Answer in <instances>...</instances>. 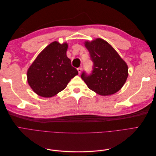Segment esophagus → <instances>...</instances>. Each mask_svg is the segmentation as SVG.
Instances as JSON below:
<instances>
[{"mask_svg":"<svg viewBox=\"0 0 156 156\" xmlns=\"http://www.w3.org/2000/svg\"><path fill=\"white\" fill-rule=\"evenodd\" d=\"M81 70H82L81 68H77V71H78V73H79V74L81 73Z\"/></svg>","mask_w":156,"mask_h":156,"instance_id":"esophagus-1","label":"esophagus"}]
</instances>
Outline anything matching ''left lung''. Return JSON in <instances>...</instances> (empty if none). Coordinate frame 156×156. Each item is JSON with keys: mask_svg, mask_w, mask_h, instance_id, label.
<instances>
[{"mask_svg": "<svg viewBox=\"0 0 156 156\" xmlns=\"http://www.w3.org/2000/svg\"><path fill=\"white\" fill-rule=\"evenodd\" d=\"M84 45L94 62L93 71L81 78L88 87L101 96L116 93L124 86L128 77V67L116 51L101 38L85 41Z\"/></svg>", "mask_w": 156, "mask_h": 156, "instance_id": "left-lung-1", "label": "left lung"}]
</instances>
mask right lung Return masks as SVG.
<instances>
[{
    "label": "right lung",
    "instance_id": "add662e5",
    "mask_svg": "<svg viewBox=\"0 0 156 156\" xmlns=\"http://www.w3.org/2000/svg\"><path fill=\"white\" fill-rule=\"evenodd\" d=\"M66 42H52L42 50L27 70V81L37 95L51 98L63 90L70 80L78 75L71 64Z\"/></svg>",
    "mask_w": 156,
    "mask_h": 156
}]
</instances>
